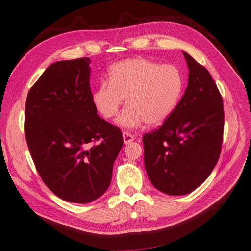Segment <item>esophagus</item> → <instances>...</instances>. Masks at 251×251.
<instances>
[{
  "mask_svg": "<svg viewBox=\"0 0 251 251\" xmlns=\"http://www.w3.org/2000/svg\"><path fill=\"white\" fill-rule=\"evenodd\" d=\"M123 138H124V143L125 144H129L131 142H133L134 139H135L133 135L128 134V133H126V132L123 133Z\"/></svg>",
  "mask_w": 251,
  "mask_h": 251,
  "instance_id": "obj_1",
  "label": "esophagus"
}]
</instances>
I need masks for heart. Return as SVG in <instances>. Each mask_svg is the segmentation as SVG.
Returning a JSON list of instances; mask_svg holds the SVG:
<instances>
[{
  "label": "heart",
  "mask_w": 251,
  "mask_h": 251,
  "mask_svg": "<svg viewBox=\"0 0 251 251\" xmlns=\"http://www.w3.org/2000/svg\"><path fill=\"white\" fill-rule=\"evenodd\" d=\"M109 82H102L93 96L98 112L114 117L126 99V107L117 118L125 128L143 124L159 126L176 109L183 89V77L174 65H160L151 59L134 57L114 64Z\"/></svg>",
  "instance_id": "b5f03b06"
}]
</instances>
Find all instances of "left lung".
Masks as SVG:
<instances>
[{
    "label": "left lung",
    "instance_id": "8db88e82",
    "mask_svg": "<svg viewBox=\"0 0 251 251\" xmlns=\"http://www.w3.org/2000/svg\"><path fill=\"white\" fill-rule=\"evenodd\" d=\"M188 82L174 112L143 136L144 165L152 185L170 196L192 193L211 174L222 149L223 98L208 70L183 51Z\"/></svg>",
    "mask_w": 251,
    "mask_h": 251
}]
</instances>
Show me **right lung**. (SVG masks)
<instances>
[{
    "instance_id": "right-lung-1",
    "label": "right lung",
    "mask_w": 251,
    "mask_h": 251,
    "mask_svg": "<svg viewBox=\"0 0 251 251\" xmlns=\"http://www.w3.org/2000/svg\"><path fill=\"white\" fill-rule=\"evenodd\" d=\"M88 57L55 62L29 89L25 133L44 183L64 201L91 203L108 189L124 145L97 113Z\"/></svg>"
}]
</instances>
